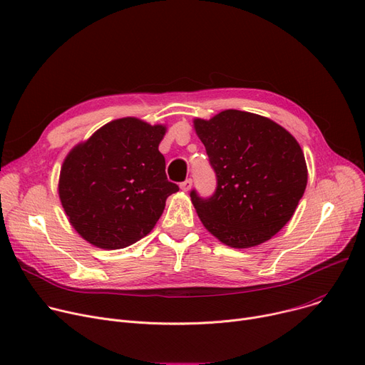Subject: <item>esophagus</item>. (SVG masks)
<instances>
[{"instance_id":"esophagus-1","label":"esophagus","mask_w":365,"mask_h":365,"mask_svg":"<svg viewBox=\"0 0 365 365\" xmlns=\"http://www.w3.org/2000/svg\"><path fill=\"white\" fill-rule=\"evenodd\" d=\"M190 187H192V179H186L180 183V189L185 190V192H186V190H189Z\"/></svg>"}]
</instances>
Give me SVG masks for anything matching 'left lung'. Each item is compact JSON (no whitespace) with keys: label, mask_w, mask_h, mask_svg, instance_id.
Listing matches in <instances>:
<instances>
[{"label":"left lung","mask_w":365,"mask_h":365,"mask_svg":"<svg viewBox=\"0 0 365 365\" xmlns=\"http://www.w3.org/2000/svg\"><path fill=\"white\" fill-rule=\"evenodd\" d=\"M194 124L217 180L210 197L190 190L202 225L234 248L274 237L294 215L308 183L297 140L277 123L237 109Z\"/></svg>","instance_id":"obj_1"}]
</instances>
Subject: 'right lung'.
I'll use <instances>...</instances> for the list:
<instances>
[{
	"label": "right lung",
	"mask_w": 365,
	"mask_h": 365,
	"mask_svg": "<svg viewBox=\"0 0 365 365\" xmlns=\"http://www.w3.org/2000/svg\"><path fill=\"white\" fill-rule=\"evenodd\" d=\"M164 134L163 125L121 118L69 152L59 197L71 225L90 244L117 250L155 226L167 197L179 190L158 150Z\"/></svg>",
	"instance_id": "right-lung-1"
}]
</instances>
